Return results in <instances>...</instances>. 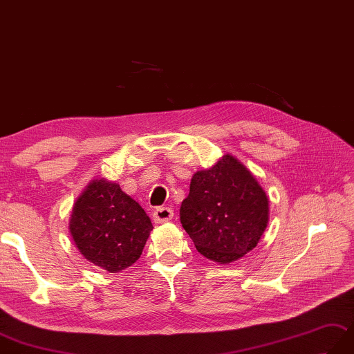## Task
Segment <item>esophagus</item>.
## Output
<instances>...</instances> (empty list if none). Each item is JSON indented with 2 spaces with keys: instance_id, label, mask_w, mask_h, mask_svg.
<instances>
[{
  "instance_id": "esophagus-1",
  "label": "esophagus",
  "mask_w": 354,
  "mask_h": 354,
  "mask_svg": "<svg viewBox=\"0 0 354 354\" xmlns=\"http://www.w3.org/2000/svg\"><path fill=\"white\" fill-rule=\"evenodd\" d=\"M152 216L155 223H166V221L171 220V217H174V209L169 207H158L153 211Z\"/></svg>"
}]
</instances>
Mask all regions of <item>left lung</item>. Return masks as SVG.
Here are the masks:
<instances>
[{
    "instance_id": "obj_1",
    "label": "left lung",
    "mask_w": 354,
    "mask_h": 354,
    "mask_svg": "<svg viewBox=\"0 0 354 354\" xmlns=\"http://www.w3.org/2000/svg\"><path fill=\"white\" fill-rule=\"evenodd\" d=\"M179 218L205 258L227 264L257 248L268 221V197L232 155L194 174Z\"/></svg>"
}]
</instances>
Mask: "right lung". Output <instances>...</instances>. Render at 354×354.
<instances>
[{"label":"right lung","instance_id":"obj_1","mask_svg":"<svg viewBox=\"0 0 354 354\" xmlns=\"http://www.w3.org/2000/svg\"><path fill=\"white\" fill-rule=\"evenodd\" d=\"M69 229L87 261L116 273L140 258L152 223L119 184L96 179L73 205Z\"/></svg>","mask_w":354,"mask_h":354}]
</instances>
